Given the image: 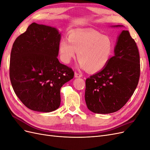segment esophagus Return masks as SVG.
<instances>
[{
    "instance_id": "esophagus-1",
    "label": "esophagus",
    "mask_w": 150,
    "mask_h": 150,
    "mask_svg": "<svg viewBox=\"0 0 150 150\" xmlns=\"http://www.w3.org/2000/svg\"><path fill=\"white\" fill-rule=\"evenodd\" d=\"M74 76L75 78H81L82 77V74H81L79 73H78V72H75L74 73Z\"/></svg>"
}]
</instances>
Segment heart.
<instances>
[{
	"label": "heart",
	"mask_w": 150,
	"mask_h": 150,
	"mask_svg": "<svg viewBox=\"0 0 150 150\" xmlns=\"http://www.w3.org/2000/svg\"><path fill=\"white\" fill-rule=\"evenodd\" d=\"M61 60L69 63L78 52L79 65L89 72L103 69L110 60L113 44L110 38L92 30L71 33L67 39H62L59 45Z\"/></svg>",
	"instance_id": "heart-1"
}]
</instances>
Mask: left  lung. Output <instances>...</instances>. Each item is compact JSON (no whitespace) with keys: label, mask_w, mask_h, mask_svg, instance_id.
<instances>
[{"label":"left lung","mask_w":150,"mask_h":150,"mask_svg":"<svg viewBox=\"0 0 150 150\" xmlns=\"http://www.w3.org/2000/svg\"><path fill=\"white\" fill-rule=\"evenodd\" d=\"M139 76L137 44L128 30H122L117 38L115 56L103 69L86 80L85 101L88 108L98 114L120 110L133 94Z\"/></svg>","instance_id":"1"}]
</instances>
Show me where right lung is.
Masks as SVG:
<instances>
[{
	"instance_id": "obj_1",
	"label": "right lung",
	"mask_w": 150,
	"mask_h": 150,
	"mask_svg": "<svg viewBox=\"0 0 150 150\" xmlns=\"http://www.w3.org/2000/svg\"><path fill=\"white\" fill-rule=\"evenodd\" d=\"M61 38L56 28L33 22L13 44L11 82L17 96L31 110H57L61 87L73 78L74 71L57 57Z\"/></svg>"
}]
</instances>
